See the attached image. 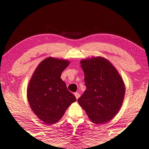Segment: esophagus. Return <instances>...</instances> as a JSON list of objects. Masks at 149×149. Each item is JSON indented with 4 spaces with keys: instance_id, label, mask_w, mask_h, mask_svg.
<instances>
[{
    "instance_id": "esophagus-1",
    "label": "esophagus",
    "mask_w": 149,
    "mask_h": 149,
    "mask_svg": "<svg viewBox=\"0 0 149 149\" xmlns=\"http://www.w3.org/2000/svg\"><path fill=\"white\" fill-rule=\"evenodd\" d=\"M74 95H75V97H76L77 100V99H78V98L79 97V96H80L79 93H77V92H76V93H74Z\"/></svg>"
}]
</instances>
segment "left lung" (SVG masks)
I'll list each match as a JSON object with an SVG mask.
<instances>
[{
	"label": "left lung",
	"mask_w": 149,
	"mask_h": 149,
	"mask_svg": "<svg viewBox=\"0 0 149 149\" xmlns=\"http://www.w3.org/2000/svg\"><path fill=\"white\" fill-rule=\"evenodd\" d=\"M86 89L77 100L92 122L103 124L111 120L123 101L124 82L116 69L104 58L81 62Z\"/></svg>",
	"instance_id": "obj_1"
}]
</instances>
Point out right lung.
Here are the masks:
<instances>
[{"label": "right lung", "mask_w": 149, "mask_h": 149, "mask_svg": "<svg viewBox=\"0 0 149 149\" xmlns=\"http://www.w3.org/2000/svg\"><path fill=\"white\" fill-rule=\"evenodd\" d=\"M69 65L67 60L48 58L40 63L29 82L28 100L32 110L46 124L57 123L67 109L76 101L61 79Z\"/></svg>", "instance_id": "1"}]
</instances>
